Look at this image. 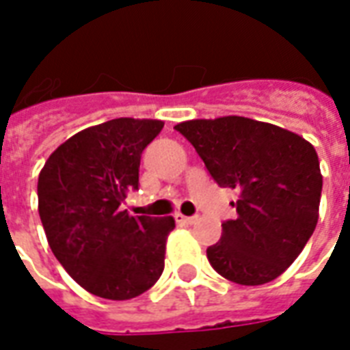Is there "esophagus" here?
Masks as SVG:
<instances>
[{
  "instance_id": "1",
  "label": "esophagus",
  "mask_w": 350,
  "mask_h": 350,
  "mask_svg": "<svg viewBox=\"0 0 350 350\" xmlns=\"http://www.w3.org/2000/svg\"><path fill=\"white\" fill-rule=\"evenodd\" d=\"M198 220V217H183V215H176V222L178 224H187V226H191V224H194Z\"/></svg>"
}]
</instances>
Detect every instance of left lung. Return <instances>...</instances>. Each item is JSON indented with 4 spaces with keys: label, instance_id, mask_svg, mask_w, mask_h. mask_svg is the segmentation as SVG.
I'll return each mask as SVG.
<instances>
[{
    "label": "left lung",
    "instance_id": "8db88e82",
    "mask_svg": "<svg viewBox=\"0 0 350 350\" xmlns=\"http://www.w3.org/2000/svg\"><path fill=\"white\" fill-rule=\"evenodd\" d=\"M176 130L198 152L220 187L234 189V220L207 247L228 281L257 286L297 258L317 224L323 178L314 146L301 135L247 117L196 119Z\"/></svg>",
    "mask_w": 350,
    "mask_h": 350
}]
</instances>
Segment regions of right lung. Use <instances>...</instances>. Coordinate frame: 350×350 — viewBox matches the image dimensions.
<instances>
[{
	"label": "right lung",
	"mask_w": 350,
	"mask_h": 350,
	"mask_svg": "<svg viewBox=\"0 0 350 350\" xmlns=\"http://www.w3.org/2000/svg\"><path fill=\"white\" fill-rule=\"evenodd\" d=\"M163 121L111 119L75 133L53 152L38 176V213L51 252L93 295L137 297L165 268L174 218L130 217L121 209L139 189L141 154Z\"/></svg>",
	"instance_id": "obj_1"
}]
</instances>
